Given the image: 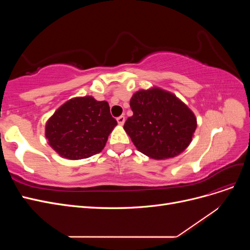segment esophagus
Returning a JSON list of instances; mask_svg holds the SVG:
<instances>
[{"mask_svg":"<svg viewBox=\"0 0 250 250\" xmlns=\"http://www.w3.org/2000/svg\"><path fill=\"white\" fill-rule=\"evenodd\" d=\"M117 121H118V124L122 126L125 123V117L124 116H120L119 118H117Z\"/></svg>","mask_w":250,"mask_h":250,"instance_id":"1","label":"esophagus"}]
</instances>
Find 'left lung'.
<instances>
[{
	"instance_id": "left-lung-1",
	"label": "left lung",
	"mask_w": 250,
	"mask_h": 250,
	"mask_svg": "<svg viewBox=\"0 0 250 250\" xmlns=\"http://www.w3.org/2000/svg\"><path fill=\"white\" fill-rule=\"evenodd\" d=\"M133 111L124 124L134 146L154 160L175 157L188 148L197 128L194 112L160 87L141 89L130 99Z\"/></svg>"
}]
</instances>
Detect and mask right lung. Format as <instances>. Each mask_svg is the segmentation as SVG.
<instances>
[{"label": "right lung", "instance_id": "add662e5", "mask_svg": "<svg viewBox=\"0 0 250 250\" xmlns=\"http://www.w3.org/2000/svg\"><path fill=\"white\" fill-rule=\"evenodd\" d=\"M117 124L106 101H97L92 96L76 97L53 113L44 134L56 153L76 161L101 152Z\"/></svg>", "mask_w": 250, "mask_h": 250}]
</instances>
